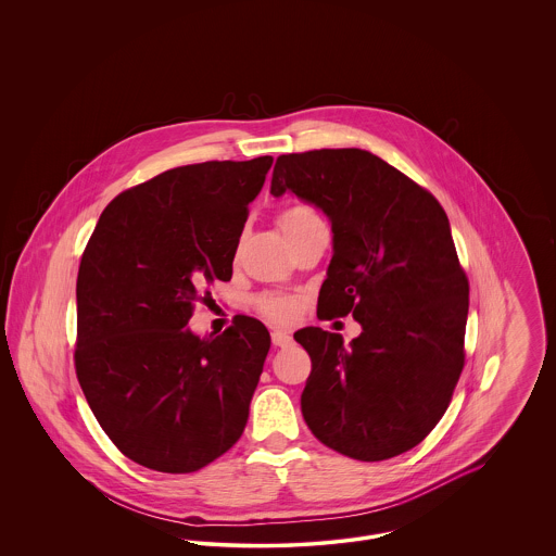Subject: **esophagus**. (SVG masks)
I'll return each mask as SVG.
<instances>
[{"mask_svg": "<svg viewBox=\"0 0 556 556\" xmlns=\"http://www.w3.org/2000/svg\"><path fill=\"white\" fill-rule=\"evenodd\" d=\"M270 340H273L275 348H290V345L293 344L290 333L279 331V329H275V331L270 333Z\"/></svg>", "mask_w": 556, "mask_h": 556, "instance_id": "esophagus-1", "label": "esophagus"}]
</instances>
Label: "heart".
<instances>
[{
  "label": "heart",
  "mask_w": 556,
  "mask_h": 556,
  "mask_svg": "<svg viewBox=\"0 0 556 556\" xmlns=\"http://www.w3.org/2000/svg\"><path fill=\"white\" fill-rule=\"evenodd\" d=\"M279 227L283 231L286 239L293 238L311 227L318 225L317 212L313 211L311 206H304V204H295L290 206L286 211L279 214ZM256 306L258 311L265 315V317L275 320V323H291L295 317V302L288 298V295H279V293H265L256 300Z\"/></svg>",
  "instance_id": "obj_1"
}]
</instances>
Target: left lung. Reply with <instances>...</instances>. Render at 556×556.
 Masks as SVG:
<instances>
[{
	"instance_id": "left-lung-1",
	"label": "left lung",
	"mask_w": 556,
	"mask_h": 556,
	"mask_svg": "<svg viewBox=\"0 0 556 556\" xmlns=\"http://www.w3.org/2000/svg\"><path fill=\"white\" fill-rule=\"evenodd\" d=\"M286 191L331 223L318 318L352 313L363 327L350 345L320 327L293 336L313 361L304 421L318 442L356 460L415 448L444 417L465 365L469 281L446 212L358 148L279 156L270 193Z\"/></svg>"
}]
</instances>
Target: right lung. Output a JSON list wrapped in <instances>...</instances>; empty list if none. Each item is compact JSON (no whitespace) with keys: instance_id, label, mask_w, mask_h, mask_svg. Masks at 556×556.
Segmentation results:
<instances>
[{"instance_id":"obj_1","label":"right lung","mask_w":556,"mask_h":556,"mask_svg":"<svg viewBox=\"0 0 556 556\" xmlns=\"http://www.w3.org/2000/svg\"><path fill=\"white\" fill-rule=\"evenodd\" d=\"M270 156L170 168L102 212L77 277L80 390L125 456L191 473L231 448L248 424L270 336L238 317L214 340L187 329L193 302L229 281L248 204Z\"/></svg>"}]
</instances>
